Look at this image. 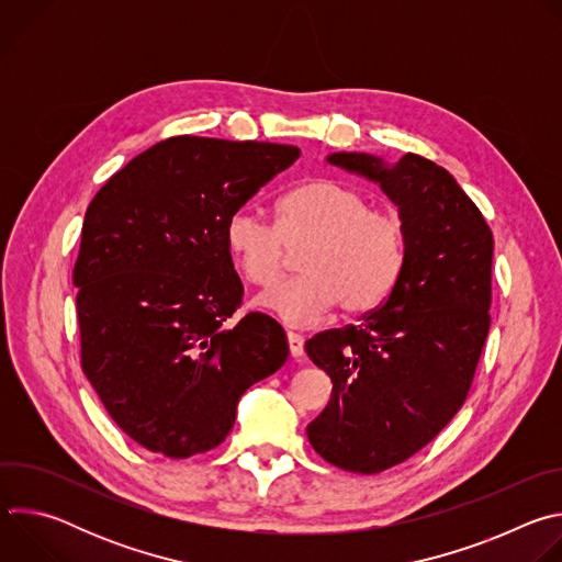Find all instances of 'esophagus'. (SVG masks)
I'll list each match as a JSON object with an SVG mask.
<instances>
[{
  "label": "esophagus",
  "instance_id": "34e87169",
  "mask_svg": "<svg viewBox=\"0 0 562 562\" xmlns=\"http://www.w3.org/2000/svg\"><path fill=\"white\" fill-rule=\"evenodd\" d=\"M286 342H289L291 356H293V358H302V353H304V340H302V336L289 331V334H286Z\"/></svg>",
  "mask_w": 562,
  "mask_h": 562
}]
</instances>
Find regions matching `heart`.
<instances>
[{"instance_id":"1","label":"heart","mask_w":562,"mask_h":562,"mask_svg":"<svg viewBox=\"0 0 562 562\" xmlns=\"http://www.w3.org/2000/svg\"><path fill=\"white\" fill-rule=\"evenodd\" d=\"M226 249L256 286H269L286 265V249H302L300 278L280 282L258 306L291 327L323 319L336 304L345 313L378 306L405 265L407 228L395 213L336 180H311L278 202V226L260 211H235L224 231Z\"/></svg>"}]
</instances>
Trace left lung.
Masks as SVG:
<instances>
[{
    "label": "left lung",
    "mask_w": 562,
    "mask_h": 562,
    "mask_svg": "<svg viewBox=\"0 0 562 562\" xmlns=\"http://www.w3.org/2000/svg\"><path fill=\"white\" fill-rule=\"evenodd\" d=\"M327 162L380 184L407 228L405 265L384 304L304 345L334 382L306 427L311 447L345 471L380 473L429 445L467 400L492 323L494 235L427 157L386 165L334 153Z\"/></svg>",
    "instance_id": "left-lung-1"
}]
</instances>
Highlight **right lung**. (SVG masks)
Masks as SVG:
<instances>
[{
    "label": "right lung",
    "mask_w": 562,
    "mask_h": 562,
    "mask_svg": "<svg viewBox=\"0 0 562 562\" xmlns=\"http://www.w3.org/2000/svg\"><path fill=\"white\" fill-rule=\"evenodd\" d=\"M300 157L297 146L178 135L93 198L72 269L82 369L117 427L148 451L217 447L237 400L289 356L273 317L247 313L226 222Z\"/></svg>",
    "instance_id": "1"
}]
</instances>
